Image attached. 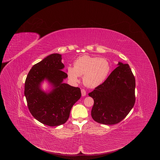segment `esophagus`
<instances>
[{
    "mask_svg": "<svg viewBox=\"0 0 160 160\" xmlns=\"http://www.w3.org/2000/svg\"><path fill=\"white\" fill-rule=\"evenodd\" d=\"M81 92H82V95L84 97V96H86V91L84 89H82V90H81Z\"/></svg>",
    "mask_w": 160,
    "mask_h": 160,
    "instance_id": "esophagus-1",
    "label": "esophagus"
}]
</instances>
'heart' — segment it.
<instances>
[{
    "instance_id": "b5f03b06",
    "label": "heart",
    "mask_w": 160,
    "mask_h": 160,
    "mask_svg": "<svg viewBox=\"0 0 160 160\" xmlns=\"http://www.w3.org/2000/svg\"><path fill=\"white\" fill-rule=\"evenodd\" d=\"M111 70V65L106 59L83 55L74 62V67L68 66L67 74L72 83L79 81L83 76V83L88 87H98L106 80Z\"/></svg>"
}]
</instances>
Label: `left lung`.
I'll use <instances>...</instances> for the list:
<instances>
[{
  "mask_svg": "<svg viewBox=\"0 0 160 160\" xmlns=\"http://www.w3.org/2000/svg\"><path fill=\"white\" fill-rule=\"evenodd\" d=\"M118 65L102 83L89 93L94 101L92 118L99 123H119L135 104V77L128 64L119 62Z\"/></svg>",
  "mask_w": 160,
  "mask_h": 160,
  "instance_id": "left-lung-1",
  "label": "left lung"
}]
</instances>
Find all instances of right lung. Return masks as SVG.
Masks as SVG:
<instances>
[{"label": "right lung", "instance_id": "right-lung-1", "mask_svg": "<svg viewBox=\"0 0 160 160\" xmlns=\"http://www.w3.org/2000/svg\"><path fill=\"white\" fill-rule=\"evenodd\" d=\"M61 56L60 54H52L34 65L24 84V95L31 114L39 122L50 127L67 122L72 107L82 96L79 88L63 83L68 76L62 71L64 65ZM45 79L54 88L49 93L40 88Z\"/></svg>", "mask_w": 160, "mask_h": 160}]
</instances>
